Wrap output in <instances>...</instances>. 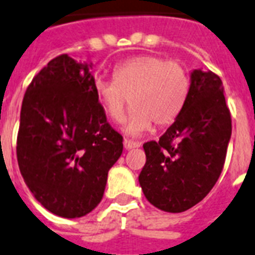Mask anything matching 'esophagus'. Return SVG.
<instances>
[{"label":"esophagus","mask_w":255,"mask_h":255,"mask_svg":"<svg viewBox=\"0 0 255 255\" xmlns=\"http://www.w3.org/2000/svg\"><path fill=\"white\" fill-rule=\"evenodd\" d=\"M124 147H125V150H131V148H138L140 147L139 142H132V140L125 139L124 140Z\"/></svg>","instance_id":"34e87169"}]
</instances>
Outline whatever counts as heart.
Segmentation results:
<instances>
[{"mask_svg":"<svg viewBox=\"0 0 255 255\" xmlns=\"http://www.w3.org/2000/svg\"><path fill=\"white\" fill-rule=\"evenodd\" d=\"M115 81L96 78L94 91L109 119L120 123L126 105H132L123 126L128 135L138 136L157 126L169 125L184 109L189 94L188 73L177 62L157 56H139L117 65Z\"/></svg>","mask_w":255,"mask_h":255,"instance_id":"1","label":"heart"}]
</instances>
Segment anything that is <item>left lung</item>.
Wrapping results in <instances>:
<instances>
[{"label": "left lung", "instance_id": "1", "mask_svg": "<svg viewBox=\"0 0 255 255\" xmlns=\"http://www.w3.org/2000/svg\"><path fill=\"white\" fill-rule=\"evenodd\" d=\"M232 134L222 79L195 69L184 109L160 136L143 144L146 164L139 185L151 205L165 212L186 211L216 184Z\"/></svg>", "mask_w": 255, "mask_h": 255}]
</instances>
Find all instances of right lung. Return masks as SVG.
<instances>
[{"label": "right lung", "mask_w": 255, "mask_h": 255, "mask_svg": "<svg viewBox=\"0 0 255 255\" xmlns=\"http://www.w3.org/2000/svg\"><path fill=\"white\" fill-rule=\"evenodd\" d=\"M92 67L56 57L29 83L20 109L19 169L35 199L61 218H82L100 203L123 153V136L95 95Z\"/></svg>", "instance_id": "obj_1"}]
</instances>
